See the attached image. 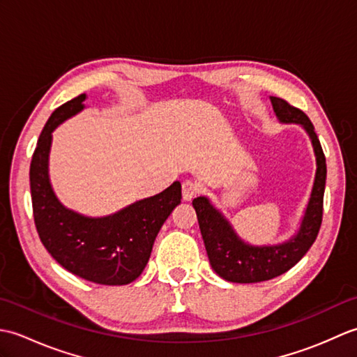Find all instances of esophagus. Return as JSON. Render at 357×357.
<instances>
[{
  "mask_svg": "<svg viewBox=\"0 0 357 357\" xmlns=\"http://www.w3.org/2000/svg\"><path fill=\"white\" fill-rule=\"evenodd\" d=\"M199 193V185L195 183V181L187 179L183 183V198L184 201H190L193 199L196 195Z\"/></svg>",
  "mask_w": 357,
  "mask_h": 357,
  "instance_id": "1",
  "label": "esophagus"
}]
</instances>
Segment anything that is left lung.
Returning <instances> with one entry per match:
<instances>
[{"label":"left lung","instance_id":"obj_1","mask_svg":"<svg viewBox=\"0 0 357 357\" xmlns=\"http://www.w3.org/2000/svg\"><path fill=\"white\" fill-rule=\"evenodd\" d=\"M270 100L279 123L302 126L312 139L316 156L314 183L298 233L278 245H250L238 236L231 224L208 198L199 196L193 199L211 268L229 282L253 284L284 275L313 245L322 224L327 164L314 127L304 112L293 107L282 98L270 96Z\"/></svg>","mask_w":357,"mask_h":357}]
</instances>
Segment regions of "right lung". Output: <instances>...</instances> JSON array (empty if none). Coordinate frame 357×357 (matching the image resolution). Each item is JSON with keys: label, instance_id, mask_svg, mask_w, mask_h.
<instances>
[{"label": "right lung", "instance_id": "right-lung-1", "mask_svg": "<svg viewBox=\"0 0 357 357\" xmlns=\"http://www.w3.org/2000/svg\"><path fill=\"white\" fill-rule=\"evenodd\" d=\"M84 100L82 93L58 107L38 139L30 162L33 219L43 245L67 271L95 284L126 285L146 268L159 230L181 204V183L102 218L64 207L49 179L52 132L84 109Z\"/></svg>", "mask_w": 357, "mask_h": 357}]
</instances>
